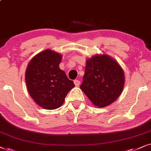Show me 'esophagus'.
<instances>
[{
    "label": "esophagus",
    "instance_id": "esophagus-1",
    "mask_svg": "<svg viewBox=\"0 0 151 151\" xmlns=\"http://www.w3.org/2000/svg\"><path fill=\"white\" fill-rule=\"evenodd\" d=\"M74 85L76 86H79L80 85V81H79V80H74Z\"/></svg>",
    "mask_w": 151,
    "mask_h": 151
}]
</instances>
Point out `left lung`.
Instances as JSON below:
<instances>
[{
  "label": "left lung",
  "instance_id": "1",
  "mask_svg": "<svg viewBox=\"0 0 151 151\" xmlns=\"http://www.w3.org/2000/svg\"><path fill=\"white\" fill-rule=\"evenodd\" d=\"M80 88L94 105L109 106L122 94L124 73L119 63L107 55H96L86 60Z\"/></svg>",
  "mask_w": 151,
  "mask_h": 151
}]
</instances>
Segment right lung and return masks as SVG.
<instances>
[{"instance_id":"right-lung-1","label":"right lung","mask_w":151,"mask_h":151,"mask_svg":"<svg viewBox=\"0 0 151 151\" xmlns=\"http://www.w3.org/2000/svg\"><path fill=\"white\" fill-rule=\"evenodd\" d=\"M62 56L45 50L32 58L25 72V81L29 95L44 109L54 110L63 104L68 92L74 87L73 81L59 68Z\"/></svg>"}]
</instances>
